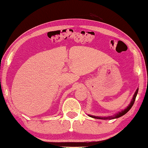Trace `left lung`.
Instances as JSON below:
<instances>
[{
    "label": "left lung",
    "mask_w": 148,
    "mask_h": 148,
    "mask_svg": "<svg viewBox=\"0 0 148 148\" xmlns=\"http://www.w3.org/2000/svg\"><path fill=\"white\" fill-rule=\"evenodd\" d=\"M138 88L136 90V91L135 94H134V95L133 97V99H132V101H131L130 104L127 106V108H126L125 110H123V111H122L121 112H119V113H117V114H115L114 115H112V116H108V117H96V116H93V115H90V116L91 118H96V119H101V120H112V119L118 118H120V117L123 116V115H124L125 113H127V112L130 111V110L131 109V108H132V106L134 105V101H135V99H136V97L137 93H138Z\"/></svg>",
    "instance_id": "8db88e82"
}]
</instances>
